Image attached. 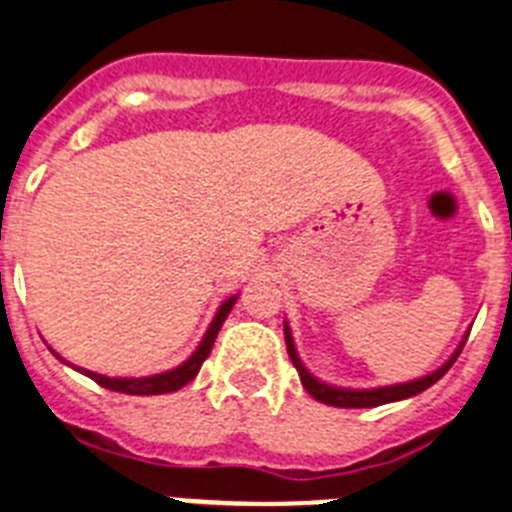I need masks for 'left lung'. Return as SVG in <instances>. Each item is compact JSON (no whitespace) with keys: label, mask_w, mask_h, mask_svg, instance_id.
<instances>
[{"label":"left lung","mask_w":512,"mask_h":512,"mask_svg":"<svg viewBox=\"0 0 512 512\" xmlns=\"http://www.w3.org/2000/svg\"><path fill=\"white\" fill-rule=\"evenodd\" d=\"M468 335L463 337V342L458 345L450 361L445 366H439L437 371L432 374H426L421 379H413V382H405V384H392V387H377V390H345V387H332V384H324L314 377V374H308V369L301 363L298 353H295V342L293 335H290V327L285 324V345H287V353H290V361L293 366L298 369V377H301L303 387L311 398H316L319 403L324 405H335V408H377V405L384 403H395V400H405V398H413L418 392H424L426 387H432L434 382L445 377L447 369L453 366L455 358L460 356V350L466 345Z\"/></svg>","instance_id":"left-lung-1"}]
</instances>
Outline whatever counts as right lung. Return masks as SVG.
Listing matches in <instances>:
<instances>
[{"mask_svg": "<svg viewBox=\"0 0 512 512\" xmlns=\"http://www.w3.org/2000/svg\"><path fill=\"white\" fill-rule=\"evenodd\" d=\"M235 301H238V295H232V298H227V301L219 306L217 316H214V322H211L209 329H206L204 340H201V345L196 348V353H193L185 363H180L177 369L164 371V374H154V377H141V379H117V377L96 374V371H86V369H80V371H83L86 377L94 379L96 384H101V387H107V390H114V392H125V395H164V392L180 390V387H185L190 379L196 377L198 369H201V363L209 358L211 348H214V340H217L219 327L225 324L227 314L232 311ZM54 356H57V353H54ZM59 361H62V358H59Z\"/></svg>", "mask_w": 512, "mask_h": 512, "instance_id": "obj_1", "label": "right lung"}]
</instances>
